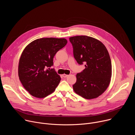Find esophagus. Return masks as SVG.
Here are the masks:
<instances>
[{"label": "esophagus", "instance_id": "34e87169", "mask_svg": "<svg viewBox=\"0 0 135 135\" xmlns=\"http://www.w3.org/2000/svg\"><path fill=\"white\" fill-rule=\"evenodd\" d=\"M62 76L64 77V78H67V76H68V75H67V74H62Z\"/></svg>", "mask_w": 135, "mask_h": 135}]
</instances>
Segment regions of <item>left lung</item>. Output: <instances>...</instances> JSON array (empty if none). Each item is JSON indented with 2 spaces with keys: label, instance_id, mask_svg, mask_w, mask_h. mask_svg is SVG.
<instances>
[{
  "label": "left lung",
  "instance_id": "8db88e82",
  "mask_svg": "<svg viewBox=\"0 0 135 135\" xmlns=\"http://www.w3.org/2000/svg\"><path fill=\"white\" fill-rule=\"evenodd\" d=\"M69 41L76 61L80 65L86 64L83 71L77 74L73 90L85 99L97 98L110 82L112 63L109 53L103 43L90 36L71 37Z\"/></svg>",
  "mask_w": 135,
  "mask_h": 135
}]
</instances>
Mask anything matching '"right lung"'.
Listing matches in <instances>:
<instances>
[{"label": "right lung", "instance_id": "1", "mask_svg": "<svg viewBox=\"0 0 135 135\" xmlns=\"http://www.w3.org/2000/svg\"><path fill=\"white\" fill-rule=\"evenodd\" d=\"M67 43L65 38H42L25 48L18 62V75L22 85L31 95L43 98L55 91L61 78L54 69L49 68L53 65L56 53Z\"/></svg>", "mask_w": 135, "mask_h": 135}]
</instances>
